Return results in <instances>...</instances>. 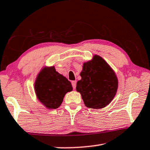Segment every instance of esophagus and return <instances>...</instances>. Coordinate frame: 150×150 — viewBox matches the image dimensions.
<instances>
[{"label": "esophagus", "mask_w": 150, "mask_h": 150, "mask_svg": "<svg viewBox=\"0 0 150 150\" xmlns=\"http://www.w3.org/2000/svg\"><path fill=\"white\" fill-rule=\"evenodd\" d=\"M71 84H72V86H73V88H74V89H75L76 84H77V82H76L75 81H73L72 82H71Z\"/></svg>", "instance_id": "1"}]
</instances>
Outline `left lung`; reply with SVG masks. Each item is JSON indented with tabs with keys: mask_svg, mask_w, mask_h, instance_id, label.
Listing matches in <instances>:
<instances>
[{
	"mask_svg": "<svg viewBox=\"0 0 150 150\" xmlns=\"http://www.w3.org/2000/svg\"><path fill=\"white\" fill-rule=\"evenodd\" d=\"M76 90L80 93L85 105L100 109L110 104L118 89V79L105 60L98 55L83 63Z\"/></svg>",
	"mask_w": 150,
	"mask_h": 150,
	"instance_id": "8db88e82",
	"label": "left lung"
}]
</instances>
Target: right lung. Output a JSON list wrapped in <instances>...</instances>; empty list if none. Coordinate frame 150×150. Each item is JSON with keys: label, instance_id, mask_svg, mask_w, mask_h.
I'll return each instance as SVG.
<instances>
[{"label": "right lung", "instance_id": "add662e5", "mask_svg": "<svg viewBox=\"0 0 150 150\" xmlns=\"http://www.w3.org/2000/svg\"><path fill=\"white\" fill-rule=\"evenodd\" d=\"M38 99L49 109L59 107L65 94L73 90L70 81L56 71L54 66L42 68L34 83Z\"/></svg>", "mask_w": 150, "mask_h": 150}]
</instances>
